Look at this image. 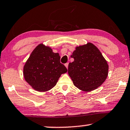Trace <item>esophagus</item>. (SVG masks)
Masks as SVG:
<instances>
[{"label": "esophagus", "mask_w": 130, "mask_h": 130, "mask_svg": "<svg viewBox=\"0 0 130 130\" xmlns=\"http://www.w3.org/2000/svg\"><path fill=\"white\" fill-rule=\"evenodd\" d=\"M68 64H69L68 63H66L65 64V66L66 68H67V69H68Z\"/></svg>", "instance_id": "esophagus-1"}]
</instances>
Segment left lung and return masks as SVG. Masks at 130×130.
I'll list each match as a JSON object with an SVG mask.
<instances>
[{
	"instance_id": "8db88e82",
	"label": "left lung",
	"mask_w": 130,
	"mask_h": 130,
	"mask_svg": "<svg viewBox=\"0 0 130 130\" xmlns=\"http://www.w3.org/2000/svg\"><path fill=\"white\" fill-rule=\"evenodd\" d=\"M71 57L74 61L68 65V74L73 85L82 91L96 89L106 80L108 73L107 62L91 42L77 46Z\"/></svg>"
}]
</instances>
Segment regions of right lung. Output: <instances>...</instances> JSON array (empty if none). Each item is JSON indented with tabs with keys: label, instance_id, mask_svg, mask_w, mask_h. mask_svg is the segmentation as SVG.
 I'll use <instances>...</instances> for the list:
<instances>
[{
	"label": "right lung",
	"instance_id": "1",
	"mask_svg": "<svg viewBox=\"0 0 130 130\" xmlns=\"http://www.w3.org/2000/svg\"><path fill=\"white\" fill-rule=\"evenodd\" d=\"M67 72L60 62L58 53L41 43L34 48L23 67L25 80L35 90L44 92L55 86L59 77Z\"/></svg>",
	"mask_w": 130,
	"mask_h": 130
}]
</instances>
